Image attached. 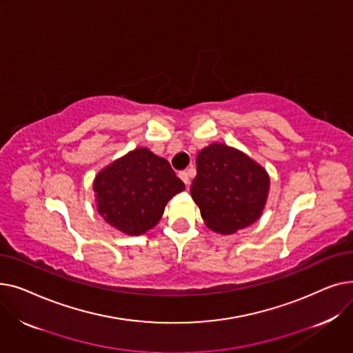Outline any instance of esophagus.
<instances>
[{
  "mask_svg": "<svg viewBox=\"0 0 353 353\" xmlns=\"http://www.w3.org/2000/svg\"><path fill=\"white\" fill-rule=\"evenodd\" d=\"M179 177L184 181V184H186V186H189V183H190V170L180 172V173H179Z\"/></svg>",
  "mask_w": 353,
  "mask_h": 353,
  "instance_id": "1",
  "label": "esophagus"
}]
</instances>
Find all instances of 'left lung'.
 I'll use <instances>...</instances> for the list:
<instances>
[{
    "label": "left lung",
    "instance_id": "8db88e82",
    "mask_svg": "<svg viewBox=\"0 0 353 353\" xmlns=\"http://www.w3.org/2000/svg\"><path fill=\"white\" fill-rule=\"evenodd\" d=\"M190 194L205 225L220 234L249 228L262 216L270 189L263 167L223 143L201 148Z\"/></svg>",
    "mask_w": 353,
    "mask_h": 353
}]
</instances>
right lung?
Listing matches in <instances>:
<instances>
[{
  "instance_id": "1",
  "label": "right lung",
  "mask_w": 353,
  "mask_h": 353,
  "mask_svg": "<svg viewBox=\"0 0 353 353\" xmlns=\"http://www.w3.org/2000/svg\"><path fill=\"white\" fill-rule=\"evenodd\" d=\"M184 189L170 163L147 147L134 148L110 163L92 181L99 214L128 236L153 229L167 201Z\"/></svg>"
}]
</instances>
